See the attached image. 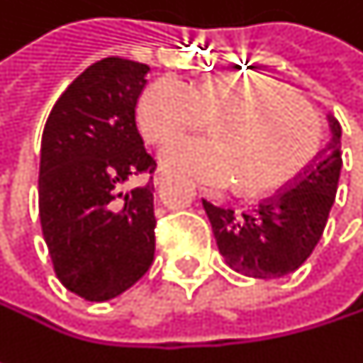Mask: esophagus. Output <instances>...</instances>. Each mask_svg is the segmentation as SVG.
<instances>
[{"instance_id":"34e87169","label":"esophagus","mask_w":363,"mask_h":363,"mask_svg":"<svg viewBox=\"0 0 363 363\" xmlns=\"http://www.w3.org/2000/svg\"><path fill=\"white\" fill-rule=\"evenodd\" d=\"M166 179H168V174H166L164 170H157L155 177H153V182H155V186H162V184L166 182Z\"/></svg>"}]
</instances>
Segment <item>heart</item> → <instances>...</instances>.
<instances>
[{
  "mask_svg": "<svg viewBox=\"0 0 363 363\" xmlns=\"http://www.w3.org/2000/svg\"><path fill=\"white\" fill-rule=\"evenodd\" d=\"M214 121L212 136L168 143L166 168L210 189L240 179L250 193L269 191L294 177L318 143V117L288 86L260 75H218L195 86L160 77L138 99L136 121L151 143H164Z\"/></svg>",
  "mask_w": 363,
  "mask_h": 363,
  "instance_id": "obj_1",
  "label": "heart"
}]
</instances>
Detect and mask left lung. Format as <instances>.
Listing matches in <instances>:
<instances>
[{"label": "left lung", "instance_id": "left-lung-1", "mask_svg": "<svg viewBox=\"0 0 363 363\" xmlns=\"http://www.w3.org/2000/svg\"><path fill=\"white\" fill-rule=\"evenodd\" d=\"M328 121L332 138L326 151L275 197L250 212H235L201 199L218 252L233 271L256 279H275L296 271L315 250L342 168V130L336 117L330 115Z\"/></svg>", "mask_w": 363, "mask_h": 363}]
</instances>
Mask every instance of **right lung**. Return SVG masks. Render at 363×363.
Listing matches in <instances>:
<instances>
[{
  "label": "right lung",
  "mask_w": 363,
  "mask_h": 363,
  "mask_svg": "<svg viewBox=\"0 0 363 363\" xmlns=\"http://www.w3.org/2000/svg\"><path fill=\"white\" fill-rule=\"evenodd\" d=\"M149 67L103 58L56 101L41 136L39 218L60 284L103 303L132 288L155 254L153 184L123 186L155 162L136 128Z\"/></svg>",
  "instance_id": "right-lung-1"
}]
</instances>
